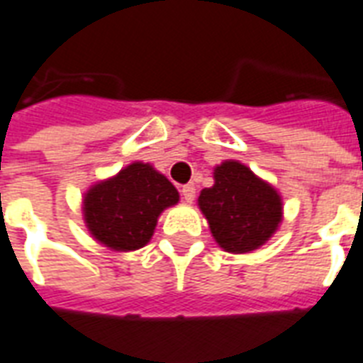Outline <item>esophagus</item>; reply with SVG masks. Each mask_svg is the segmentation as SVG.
I'll use <instances>...</instances> for the list:
<instances>
[{"mask_svg":"<svg viewBox=\"0 0 363 363\" xmlns=\"http://www.w3.org/2000/svg\"><path fill=\"white\" fill-rule=\"evenodd\" d=\"M181 194H182V199L186 201V203H192L194 198H196V186L194 184H184L181 188Z\"/></svg>","mask_w":363,"mask_h":363,"instance_id":"1","label":"esophagus"}]
</instances>
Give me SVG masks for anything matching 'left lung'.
I'll list each match as a JSON object with an SVG mask.
<instances>
[{
  "label": "left lung",
  "instance_id": "left-lung-1",
  "mask_svg": "<svg viewBox=\"0 0 363 363\" xmlns=\"http://www.w3.org/2000/svg\"><path fill=\"white\" fill-rule=\"evenodd\" d=\"M198 201L213 238L233 254L262 247L282 218V201L275 188L233 160L216 167L215 184L201 190Z\"/></svg>",
  "mask_w": 363,
  "mask_h": 363
}]
</instances>
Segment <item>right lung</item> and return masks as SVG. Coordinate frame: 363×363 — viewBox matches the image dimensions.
Here are the masks:
<instances>
[{
  "instance_id": "right-lung-1",
  "label": "right lung",
  "mask_w": 363,
  "mask_h": 363,
  "mask_svg": "<svg viewBox=\"0 0 363 363\" xmlns=\"http://www.w3.org/2000/svg\"><path fill=\"white\" fill-rule=\"evenodd\" d=\"M179 201L177 188L152 165L135 164L90 188L84 220L94 238L115 250H135L152 238L160 213Z\"/></svg>"
}]
</instances>
